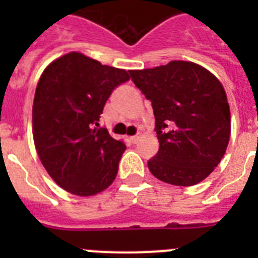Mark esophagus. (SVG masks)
I'll list each match as a JSON object with an SVG mask.
<instances>
[{
  "label": "esophagus",
  "mask_w": 258,
  "mask_h": 258,
  "mask_svg": "<svg viewBox=\"0 0 258 258\" xmlns=\"http://www.w3.org/2000/svg\"><path fill=\"white\" fill-rule=\"evenodd\" d=\"M141 138H142V134H137V136L131 137V142L133 143V145H137V143L141 141Z\"/></svg>",
  "instance_id": "obj_1"
}]
</instances>
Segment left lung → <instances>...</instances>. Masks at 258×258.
Wrapping results in <instances>:
<instances>
[{"label": "left lung", "mask_w": 258, "mask_h": 258, "mask_svg": "<svg viewBox=\"0 0 258 258\" xmlns=\"http://www.w3.org/2000/svg\"><path fill=\"white\" fill-rule=\"evenodd\" d=\"M129 72L154 108L159 151L147 163L150 172L174 186L204 181L220 164L231 133L220 80L187 60Z\"/></svg>", "instance_id": "8db88e82"}]
</instances>
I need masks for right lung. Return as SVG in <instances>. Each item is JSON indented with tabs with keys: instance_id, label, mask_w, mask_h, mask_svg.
<instances>
[{
	"instance_id": "right-lung-1",
	"label": "right lung",
	"mask_w": 258,
	"mask_h": 258,
	"mask_svg": "<svg viewBox=\"0 0 258 258\" xmlns=\"http://www.w3.org/2000/svg\"><path fill=\"white\" fill-rule=\"evenodd\" d=\"M131 79L121 68L71 51L44 70L32 107L36 151L47 174L67 192L93 197L116 178L126 150L98 129L113 89Z\"/></svg>"
}]
</instances>
